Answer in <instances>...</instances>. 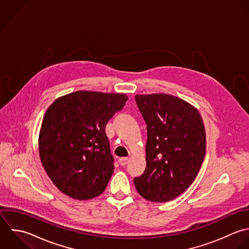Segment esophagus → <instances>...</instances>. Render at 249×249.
Masks as SVG:
<instances>
[{"mask_svg":"<svg viewBox=\"0 0 249 249\" xmlns=\"http://www.w3.org/2000/svg\"><path fill=\"white\" fill-rule=\"evenodd\" d=\"M128 161H129V159H128L127 157L120 158V159H119V164H120L121 166H126L127 163H128Z\"/></svg>","mask_w":249,"mask_h":249,"instance_id":"34e87169","label":"esophagus"}]
</instances>
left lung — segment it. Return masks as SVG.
I'll use <instances>...</instances> for the list:
<instances>
[{"label":"left lung","mask_w":249,"mask_h":249,"mask_svg":"<svg viewBox=\"0 0 249 249\" xmlns=\"http://www.w3.org/2000/svg\"><path fill=\"white\" fill-rule=\"evenodd\" d=\"M146 123V168L134 178L139 194L151 202H168L195 180L206 155V130L198 109L169 94L136 95Z\"/></svg>","instance_id":"8db88e82"}]
</instances>
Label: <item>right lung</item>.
I'll list each match as a JSON object with an SVG mask.
<instances>
[{
  "mask_svg": "<svg viewBox=\"0 0 249 249\" xmlns=\"http://www.w3.org/2000/svg\"><path fill=\"white\" fill-rule=\"evenodd\" d=\"M128 101L123 93L76 91L47 108L38 137L41 164L54 185L75 200L101 195L113 173L106 125Z\"/></svg>",
  "mask_w": 249,
  "mask_h": 249,
  "instance_id": "right-lung-1",
  "label": "right lung"
}]
</instances>
